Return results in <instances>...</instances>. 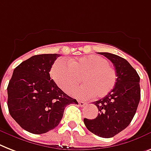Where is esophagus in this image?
<instances>
[{"mask_svg":"<svg viewBox=\"0 0 151 151\" xmlns=\"http://www.w3.org/2000/svg\"><path fill=\"white\" fill-rule=\"evenodd\" d=\"M78 104H79V105L81 106V107H84V106H85V105H87L86 102H84V101H78Z\"/></svg>","mask_w":151,"mask_h":151,"instance_id":"obj_1","label":"esophagus"}]
</instances>
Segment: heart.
Listing matches in <instances>:
<instances>
[{"mask_svg":"<svg viewBox=\"0 0 151 151\" xmlns=\"http://www.w3.org/2000/svg\"><path fill=\"white\" fill-rule=\"evenodd\" d=\"M51 76L59 88L67 93L78 86L82 78L84 84L72 95L83 99L103 98L113 89L117 80L116 71L109 60L97 55L81 56L69 63L59 59L52 65Z\"/></svg>","mask_w":151,"mask_h":151,"instance_id":"obj_1","label":"heart"}]
</instances>
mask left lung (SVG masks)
Instances as JSON below:
<instances>
[{
  "label": "left lung",
  "instance_id": "8db88e82",
  "mask_svg": "<svg viewBox=\"0 0 151 151\" xmlns=\"http://www.w3.org/2000/svg\"><path fill=\"white\" fill-rule=\"evenodd\" d=\"M113 63L117 74L116 85L103 99L94 101L99 116L84 119L87 129L95 135L110 138L128 127L140 100L139 77L127 60L109 52H99Z\"/></svg>",
  "mask_w": 151,
  "mask_h": 151
}]
</instances>
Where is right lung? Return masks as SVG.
Wrapping results in <instances>:
<instances>
[{
	"label": "right lung",
	"instance_id": "add662e5",
	"mask_svg": "<svg viewBox=\"0 0 151 151\" xmlns=\"http://www.w3.org/2000/svg\"><path fill=\"white\" fill-rule=\"evenodd\" d=\"M59 54L35 55L14 70L8 84L10 115L24 130L34 134L47 133L57 127L66 106L78 104L65 94L50 72Z\"/></svg>",
	"mask_w": 151,
	"mask_h": 151
}]
</instances>
